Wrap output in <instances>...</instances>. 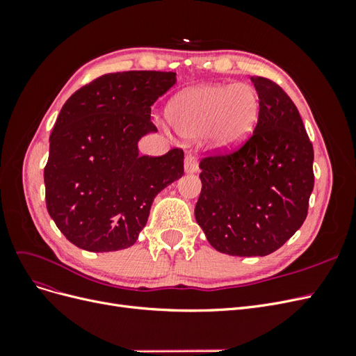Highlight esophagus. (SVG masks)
I'll list each match as a JSON object with an SVG mask.
<instances>
[{"mask_svg":"<svg viewBox=\"0 0 356 356\" xmlns=\"http://www.w3.org/2000/svg\"><path fill=\"white\" fill-rule=\"evenodd\" d=\"M184 170L187 172V174H195V172L199 170L197 160H196L195 156H191V154L186 156V159H184Z\"/></svg>","mask_w":356,"mask_h":356,"instance_id":"esophagus-1","label":"esophagus"}]
</instances>
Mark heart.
<instances>
[{"instance_id":"1","label":"heart","mask_w":356,"mask_h":356,"mask_svg":"<svg viewBox=\"0 0 356 356\" xmlns=\"http://www.w3.org/2000/svg\"><path fill=\"white\" fill-rule=\"evenodd\" d=\"M168 118L182 138L204 136L213 153H232L251 138L260 114L254 88L203 84L182 90L168 105Z\"/></svg>"}]
</instances>
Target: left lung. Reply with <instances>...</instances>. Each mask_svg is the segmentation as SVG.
Returning <instances> with one entry per match:
<instances>
[{
	"label": "left lung",
	"mask_w": 356,
	"mask_h": 356,
	"mask_svg": "<svg viewBox=\"0 0 356 356\" xmlns=\"http://www.w3.org/2000/svg\"><path fill=\"white\" fill-rule=\"evenodd\" d=\"M260 98L252 136L227 156L202 159L195 217L215 250L264 257L305 222L314 190V147L289 96L251 77Z\"/></svg>",
	"instance_id": "1"
}]
</instances>
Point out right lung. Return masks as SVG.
Instances as JSON below:
<instances>
[{
  "label": "right lung",
  "instance_id": "obj_1",
  "mask_svg": "<svg viewBox=\"0 0 356 356\" xmlns=\"http://www.w3.org/2000/svg\"><path fill=\"white\" fill-rule=\"evenodd\" d=\"M175 83V72L105 74L63 104L49 139L46 204L75 246L90 252L132 246L154 197L184 174L182 149L148 157L138 148L157 132L152 105Z\"/></svg>",
  "mask_w": 356,
  "mask_h": 356
}]
</instances>
